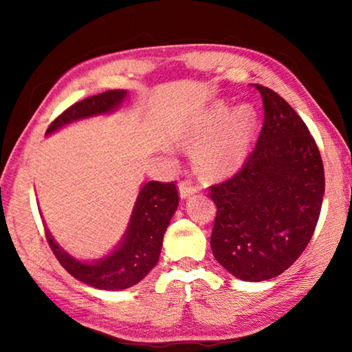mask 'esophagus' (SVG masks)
I'll return each instance as SVG.
<instances>
[{"label":"esophagus","instance_id":"esophagus-1","mask_svg":"<svg viewBox=\"0 0 352 352\" xmlns=\"http://www.w3.org/2000/svg\"><path fill=\"white\" fill-rule=\"evenodd\" d=\"M178 188H180V197L182 199H186V197H189V195H192L199 190L197 186H194L192 182H182L180 186H178Z\"/></svg>","mask_w":352,"mask_h":352}]
</instances>
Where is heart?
<instances>
[{
  "label": "heart",
  "instance_id": "1",
  "mask_svg": "<svg viewBox=\"0 0 352 352\" xmlns=\"http://www.w3.org/2000/svg\"><path fill=\"white\" fill-rule=\"evenodd\" d=\"M256 130L253 107L214 104L195 119L189 136L197 146V163L211 175H223L243 163Z\"/></svg>",
  "mask_w": 352,
  "mask_h": 352
}]
</instances>
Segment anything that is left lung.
<instances>
[{"mask_svg":"<svg viewBox=\"0 0 352 352\" xmlns=\"http://www.w3.org/2000/svg\"><path fill=\"white\" fill-rule=\"evenodd\" d=\"M254 87L264 105L258 142L234 177L210 188L214 258L250 283L281 275L300 258L324 194L323 162L305 121L278 93Z\"/></svg>","mask_w":352,"mask_h":352,"instance_id":"left-lung-1","label":"left lung"}]
</instances>
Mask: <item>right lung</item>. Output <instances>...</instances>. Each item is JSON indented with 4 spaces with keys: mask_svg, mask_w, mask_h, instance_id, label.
<instances>
[{
    "mask_svg": "<svg viewBox=\"0 0 352 352\" xmlns=\"http://www.w3.org/2000/svg\"><path fill=\"white\" fill-rule=\"evenodd\" d=\"M126 96V90H110L76 102L51 122L46 135L79 119L111 113ZM177 206L178 190L174 182L142 184L122 242L115 252L93 262H82L68 254L56 243L47 228L45 230L46 239L57 261L76 279L100 290L129 289L138 284L157 265L166 228Z\"/></svg>",
    "mask_w": 352,
    "mask_h": 352,
    "instance_id": "obj_1",
    "label": "right lung"
}]
</instances>
